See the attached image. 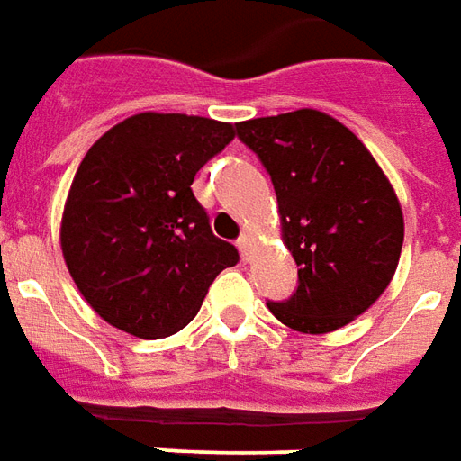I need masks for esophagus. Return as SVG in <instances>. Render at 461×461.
<instances>
[{"mask_svg":"<svg viewBox=\"0 0 461 461\" xmlns=\"http://www.w3.org/2000/svg\"><path fill=\"white\" fill-rule=\"evenodd\" d=\"M237 247H240L241 257L249 258V249H251V234H247V231H244L240 240H237Z\"/></svg>","mask_w":461,"mask_h":461,"instance_id":"obj_1","label":"esophagus"}]
</instances>
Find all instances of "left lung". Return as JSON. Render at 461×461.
Instances as JSON below:
<instances>
[{
	"instance_id": "left-lung-1",
	"label": "left lung",
	"mask_w": 461,
	"mask_h": 461,
	"mask_svg": "<svg viewBox=\"0 0 461 461\" xmlns=\"http://www.w3.org/2000/svg\"><path fill=\"white\" fill-rule=\"evenodd\" d=\"M237 136L271 176L298 288L268 303L283 325L335 332L386 291L403 247L393 187L359 139L317 109L249 119Z\"/></svg>"
}]
</instances>
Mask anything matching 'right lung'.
<instances>
[{"mask_svg":"<svg viewBox=\"0 0 461 461\" xmlns=\"http://www.w3.org/2000/svg\"><path fill=\"white\" fill-rule=\"evenodd\" d=\"M234 126L144 112L85 153L68 193L60 249L77 291L109 325L141 339L176 335L207 288L240 261L193 195L204 163Z\"/></svg>","mask_w":461,"mask_h":461,"instance_id":"obj_1","label":"right lung"}]
</instances>
